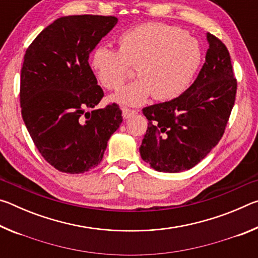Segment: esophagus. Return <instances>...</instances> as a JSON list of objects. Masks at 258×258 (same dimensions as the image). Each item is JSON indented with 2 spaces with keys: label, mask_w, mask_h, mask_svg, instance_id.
<instances>
[{
  "label": "esophagus",
  "mask_w": 258,
  "mask_h": 258,
  "mask_svg": "<svg viewBox=\"0 0 258 258\" xmlns=\"http://www.w3.org/2000/svg\"><path fill=\"white\" fill-rule=\"evenodd\" d=\"M121 110H123V117H124V118H130V117L134 116L135 113H138L137 110H134V109H130L127 107H124L123 109H121Z\"/></svg>",
  "instance_id": "1"
}]
</instances>
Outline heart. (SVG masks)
Instances as JSON below:
<instances>
[{"instance_id":"1","label":"heart","mask_w":258,"mask_h":258,"mask_svg":"<svg viewBox=\"0 0 258 258\" xmlns=\"http://www.w3.org/2000/svg\"><path fill=\"white\" fill-rule=\"evenodd\" d=\"M118 51L98 46L90 66L102 87L119 90L134 68L140 78L116 93L111 100L140 106L155 95L167 101L189 89L203 62V50L195 37L180 27L143 24L117 37Z\"/></svg>"}]
</instances>
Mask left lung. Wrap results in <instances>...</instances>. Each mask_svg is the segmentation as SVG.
<instances>
[{"instance_id": "left-lung-1", "label": "left lung", "mask_w": 258, "mask_h": 258, "mask_svg": "<svg viewBox=\"0 0 258 258\" xmlns=\"http://www.w3.org/2000/svg\"><path fill=\"white\" fill-rule=\"evenodd\" d=\"M209 49L197 78L171 101L142 109L148 119L140 154L158 172L178 173L200 163L223 137L237 94L228 47L207 35Z\"/></svg>"}]
</instances>
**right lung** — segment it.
Returning a JSON list of instances; mask_svg holds the SVG:
<instances>
[{
	"mask_svg": "<svg viewBox=\"0 0 258 258\" xmlns=\"http://www.w3.org/2000/svg\"><path fill=\"white\" fill-rule=\"evenodd\" d=\"M116 24L113 16L61 17L26 50L21 116L43 158L62 173L80 174L98 166L123 121L115 102L87 111L104 97L89 64L90 52Z\"/></svg>",
	"mask_w": 258,
	"mask_h": 258,
	"instance_id": "right-lung-1",
	"label": "right lung"
}]
</instances>
